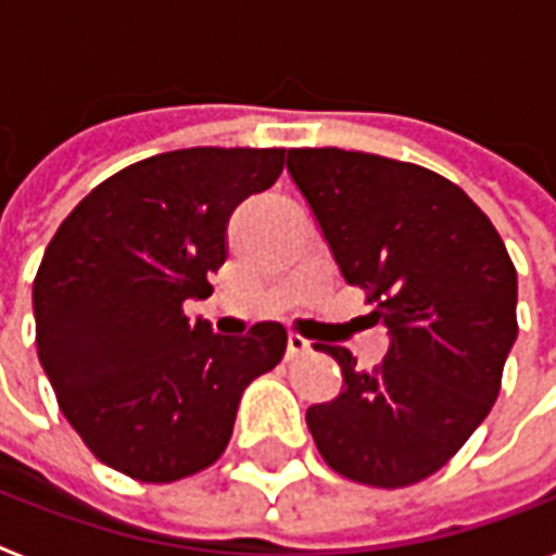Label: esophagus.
<instances>
[{
    "label": "esophagus",
    "instance_id": "34e87169",
    "mask_svg": "<svg viewBox=\"0 0 556 556\" xmlns=\"http://www.w3.org/2000/svg\"><path fill=\"white\" fill-rule=\"evenodd\" d=\"M311 351V342L300 333H288V356H300V354H308Z\"/></svg>",
    "mask_w": 556,
    "mask_h": 556
}]
</instances>
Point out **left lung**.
Instances as JSON below:
<instances>
[{
  "instance_id": "1",
  "label": "left lung",
  "mask_w": 556,
  "mask_h": 556,
  "mask_svg": "<svg viewBox=\"0 0 556 556\" xmlns=\"http://www.w3.org/2000/svg\"><path fill=\"white\" fill-rule=\"evenodd\" d=\"M288 174L333 263L359 286L391 345L371 371L342 368V394L305 414L342 477L403 489L448 463L489 417L517 340V270L491 219L434 170L363 151L296 148Z\"/></svg>"
}]
</instances>
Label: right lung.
Here are the masks:
<instances>
[{
  "instance_id": "add662e5",
  "label": "right lung",
  "mask_w": 556,
  "mask_h": 556,
  "mask_svg": "<svg viewBox=\"0 0 556 556\" xmlns=\"http://www.w3.org/2000/svg\"><path fill=\"white\" fill-rule=\"evenodd\" d=\"M282 165V148L156 153L97 185L53 233L34 279L36 349L99 463L142 482L202 471L248 382L282 359L279 323L223 337L182 311L214 291L233 207Z\"/></svg>"
}]
</instances>
